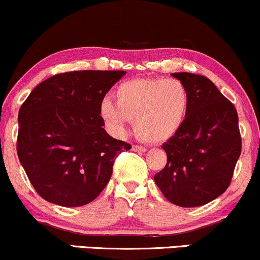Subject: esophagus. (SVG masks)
Wrapping results in <instances>:
<instances>
[{
	"mask_svg": "<svg viewBox=\"0 0 260 260\" xmlns=\"http://www.w3.org/2000/svg\"><path fill=\"white\" fill-rule=\"evenodd\" d=\"M146 150V147L141 146V145H133V151L135 152H145Z\"/></svg>",
	"mask_w": 260,
	"mask_h": 260,
	"instance_id": "obj_1",
	"label": "esophagus"
}]
</instances>
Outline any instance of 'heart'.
<instances>
[{
	"mask_svg": "<svg viewBox=\"0 0 260 260\" xmlns=\"http://www.w3.org/2000/svg\"><path fill=\"white\" fill-rule=\"evenodd\" d=\"M115 105H100V116L111 130L125 133L126 122L135 121V131L147 142H164L175 135L185 121L189 95L187 86L175 78L133 79L114 91Z\"/></svg>",
	"mask_w": 260,
	"mask_h": 260,
	"instance_id": "heart-1",
	"label": "heart"
}]
</instances>
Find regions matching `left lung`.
Instances as JSON below:
<instances>
[{
  "label": "left lung",
  "mask_w": 260,
  "mask_h": 260,
  "mask_svg": "<svg viewBox=\"0 0 260 260\" xmlns=\"http://www.w3.org/2000/svg\"><path fill=\"white\" fill-rule=\"evenodd\" d=\"M187 86L188 110L180 130L162 145L167 164L155 175L162 194L180 207H198L230 186L242 151L238 114L203 75L174 73Z\"/></svg>",
  "instance_id": "left-lung-1"
}]
</instances>
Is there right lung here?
Here are the masks:
<instances>
[{"label":"right lung","mask_w":260,"mask_h":260,"mask_svg":"<svg viewBox=\"0 0 260 260\" xmlns=\"http://www.w3.org/2000/svg\"><path fill=\"white\" fill-rule=\"evenodd\" d=\"M124 71L55 74L30 91L18 113L17 155L37 193L63 207L90 203L119 153L130 150L103 129L100 105Z\"/></svg>","instance_id":"right-lung-1"}]
</instances>
